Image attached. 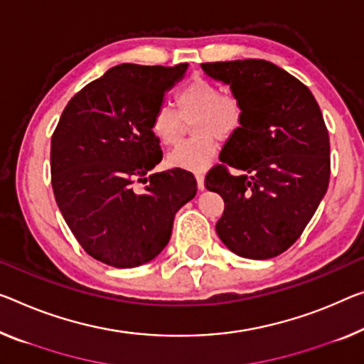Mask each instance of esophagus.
Masks as SVG:
<instances>
[{
	"label": "esophagus",
	"instance_id": "34e87169",
	"mask_svg": "<svg viewBox=\"0 0 364 364\" xmlns=\"http://www.w3.org/2000/svg\"><path fill=\"white\" fill-rule=\"evenodd\" d=\"M195 178H197V186H198V188L203 190V188H205V176L201 174V172H197V174H195Z\"/></svg>",
	"mask_w": 364,
	"mask_h": 364
}]
</instances>
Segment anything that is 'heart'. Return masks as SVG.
I'll return each instance as SVG.
<instances>
[{"label": "heart", "mask_w": 364, "mask_h": 364, "mask_svg": "<svg viewBox=\"0 0 364 364\" xmlns=\"http://www.w3.org/2000/svg\"><path fill=\"white\" fill-rule=\"evenodd\" d=\"M177 109L159 104L151 117V132L164 146H176L183 136L186 122L195 121L193 139L169 154V164L201 171L213 161L218 139L226 141L242 128L245 107L236 94L223 92L216 82L197 76L176 94Z\"/></svg>", "instance_id": "1"}]
</instances>
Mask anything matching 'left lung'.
I'll return each mask as SVG.
<instances>
[{"mask_svg": "<svg viewBox=\"0 0 364 364\" xmlns=\"http://www.w3.org/2000/svg\"><path fill=\"white\" fill-rule=\"evenodd\" d=\"M242 100L245 119L205 187L221 195L216 232L245 259L283 254L314 216L331 178V141L309 87L265 60L201 63ZM231 166L241 171L234 176Z\"/></svg>", "mask_w": 364, "mask_h": 364, "instance_id": "1", "label": "left lung"}]
</instances>
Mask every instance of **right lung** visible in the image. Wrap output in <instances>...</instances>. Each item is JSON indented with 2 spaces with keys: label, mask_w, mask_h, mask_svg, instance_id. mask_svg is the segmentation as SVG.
Listing matches in <instances>:
<instances>
[{
  "label": "right lung",
  "mask_w": 364,
  "mask_h": 364,
  "mask_svg": "<svg viewBox=\"0 0 364 364\" xmlns=\"http://www.w3.org/2000/svg\"><path fill=\"white\" fill-rule=\"evenodd\" d=\"M186 70L117 65L60 117L50 148L53 195L73 236L99 262L132 268L153 260L177 210L197 193L193 174L181 167L148 176L163 159L151 117Z\"/></svg>",
  "instance_id": "1"
}]
</instances>
